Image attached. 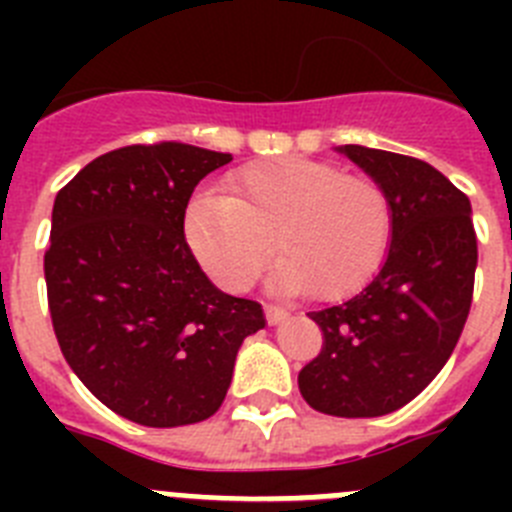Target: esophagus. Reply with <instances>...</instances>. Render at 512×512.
Instances as JSON below:
<instances>
[{"mask_svg": "<svg viewBox=\"0 0 512 512\" xmlns=\"http://www.w3.org/2000/svg\"><path fill=\"white\" fill-rule=\"evenodd\" d=\"M264 312H266V320H269L271 325L284 323V320H287V315H289V312L284 310V307H279V305H266Z\"/></svg>", "mask_w": 512, "mask_h": 512, "instance_id": "esophagus-1", "label": "esophagus"}]
</instances>
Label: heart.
I'll return each instance as SVG.
<instances>
[{
    "label": "heart",
    "mask_w": 512,
    "mask_h": 512,
    "mask_svg": "<svg viewBox=\"0 0 512 512\" xmlns=\"http://www.w3.org/2000/svg\"><path fill=\"white\" fill-rule=\"evenodd\" d=\"M228 194H197L184 212V238L202 269L228 292L251 287L284 253L274 284L343 300L382 266L392 205L372 176L343 174L310 158H274L233 171Z\"/></svg>",
    "instance_id": "obj_1"
}]
</instances>
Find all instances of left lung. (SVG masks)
Wrapping results in <instances>:
<instances>
[{
    "instance_id": "8db88e82",
    "label": "left lung",
    "mask_w": 512,
    "mask_h": 512,
    "mask_svg": "<svg viewBox=\"0 0 512 512\" xmlns=\"http://www.w3.org/2000/svg\"><path fill=\"white\" fill-rule=\"evenodd\" d=\"M338 151L390 197L392 243L359 295L307 312L323 348L297 384L318 413L377 418L408 405L449 361L472 307L477 233L469 197L431 164L364 146Z\"/></svg>"
}]
</instances>
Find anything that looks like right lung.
<instances>
[{
  "label": "right lung",
  "mask_w": 512,
  "mask_h": 512,
  "mask_svg": "<svg viewBox=\"0 0 512 512\" xmlns=\"http://www.w3.org/2000/svg\"><path fill=\"white\" fill-rule=\"evenodd\" d=\"M230 153L161 140L94 158L53 202L48 310L63 359L102 405L148 428L217 413L256 300L230 297L184 241L194 187Z\"/></svg>",
  "instance_id": "1"
}]
</instances>
